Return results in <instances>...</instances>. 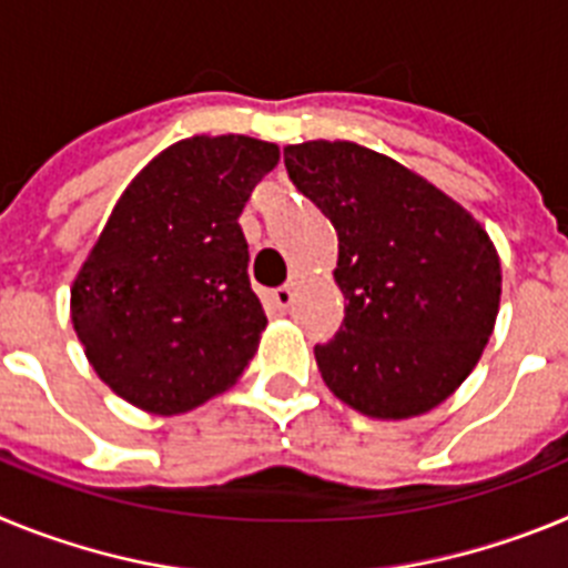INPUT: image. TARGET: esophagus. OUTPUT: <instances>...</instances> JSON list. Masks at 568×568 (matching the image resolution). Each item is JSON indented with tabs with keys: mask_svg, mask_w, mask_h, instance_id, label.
<instances>
[{
	"mask_svg": "<svg viewBox=\"0 0 568 568\" xmlns=\"http://www.w3.org/2000/svg\"><path fill=\"white\" fill-rule=\"evenodd\" d=\"M293 298H295V284H293V281H287V284H281V287L273 290V301H275V304H278V307L287 310L290 304H293Z\"/></svg>",
	"mask_w": 568,
	"mask_h": 568,
	"instance_id": "1",
	"label": "esophagus"
}]
</instances>
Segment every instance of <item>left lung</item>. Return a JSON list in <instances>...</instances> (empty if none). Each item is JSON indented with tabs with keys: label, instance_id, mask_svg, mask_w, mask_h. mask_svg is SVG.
<instances>
[{
	"label": "left lung",
	"instance_id": "8db88e82",
	"mask_svg": "<svg viewBox=\"0 0 568 568\" xmlns=\"http://www.w3.org/2000/svg\"><path fill=\"white\" fill-rule=\"evenodd\" d=\"M295 187L338 233L344 324L315 344L321 378L369 418L429 413L466 381L500 304V261L458 202L353 142L284 148Z\"/></svg>",
	"mask_w": 568,
	"mask_h": 568
}]
</instances>
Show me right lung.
<instances>
[{
  "label": "right lung",
  "mask_w": 568,
  "mask_h": 568,
  "mask_svg": "<svg viewBox=\"0 0 568 568\" xmlns=\"http://www.w3.org/2000/svg\"><path fill=\"white\" fill-rule=\"evenodd\" d=\"M278 148L250 135L170 144L115 202L70 290L99 378L133 406L179 415L224 393L267 315L250 287L239 215Z\"/></svg>",
  "instance_id": "add662e5"
}]
</instances>
